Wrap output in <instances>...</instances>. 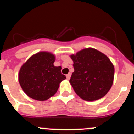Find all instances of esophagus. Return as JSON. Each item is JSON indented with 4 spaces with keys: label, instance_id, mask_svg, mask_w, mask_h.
I'll return each mask as SVG.
<instances>
[{
    "label": "esophagus",
    "instance_id": "1",
    "mask_svg": "<svg viewBox=\"0 0 134 134\" xmlns=\"http://www.w3.org/2000/svg\"><path fill=\"white\" fill-rule=\"evenodd\" d=\"M70 76H71V74L70 73H68V75H66V79L68 80H69L70 79Z\"/></svg>",
    "mask_w": 134,
    "mask_h": 134
}]
</instances>
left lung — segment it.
I'll list each match as a JSON object with an SVG mask.
<instances>
[{
    "mask_svg": "<svg viewBox=\"0 0 134 134\" xmlns=\"http://www.w3.org/2000/svg\"><path fill=\"white\" fill-rule=\"evenodd\" d=\"M75 69L70 83L83 100L95 101L110 90L115 68L109 58L93 48H85L70 55Z\"/></svg>",
    "mask_w": 134,
    "mask_h": 134,
    "instance_id": "left-lung-1",
    "label": "left lung"
}]
</instances>
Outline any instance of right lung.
I'll use <instances>...</instances> for the list:
<instances>
[{"mask_svg":"<svg viewBox=\"0 0 134 134\" xmlns=\"http://www.w3.org/2000/svg\"><path fill=\"white\" fill-rule=\"evenodd\" d=\"M55 56L51 52L40 51L23 64L18 80L28 97L38 101H46L54 96L59 83L66 79L61 66H55Z\"/></svg>","mask_w":134,"mask_h":134,"instance_id":"add662e5","label":"right lung"}]
</instances>
